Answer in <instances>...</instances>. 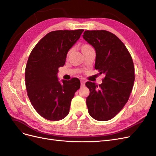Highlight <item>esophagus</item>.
Listing matches in <instances>:
<instances>
[{
    "mask_svg": "<svg viewBox=\"0 0 156 156\" xmlns=\"http://www.w3.org/2000/svg\"><path fill=\"white\" fill-rule=\"evenodd\" d=\"M85 85V81H83V80H81V86L84 87Z\"/></svg>",
    "mask_w": 156,
    "mask_h": 156,
    "instance_id": "obj_1",
    "label": "esophagus"
}]
</instances>
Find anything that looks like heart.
<instances>
[{"label": "heart", "instance_id": "heart-1", "mask_svg": "<svg viewBox=\"0 0 156 156\" xmlns=\"http://www.w3.org/2000/svg\"><path fill=\"white\" fill-rule=\"evenodd\" d=\"M85 46H89V45H84L83 47H85Z\"/></svg>", "mask_w": 156, "mask_h": 156}]
</instances>
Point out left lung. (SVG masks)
I'll return each instance as SVG.
<instances>
[{
	"label": "left lung",
	"mask_w": 156,
	"mask_h": 156,
	"mask_svg": "<svg viewBox=\"0 0 156 156\" xmlns=\"http://www.w3.org/2000/svg\"><path fill=\"white\" fill-rule=\"evenodd\" d=\"M83 38L95 49V69L105 76L98 86L88 81L87 98L88 113L99 121L115 117L129 100L135 81V69L126 47L112 33L104 30H86Z\"/></svg>",
	"instance_id": "obj_1"
}]
</instances>
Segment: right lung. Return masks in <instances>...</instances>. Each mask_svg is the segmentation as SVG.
I'll return each instance as SVG.
<instances>
[{
	"label": "right lung",
	"mask_w": 156,
	"mask_h": 156,
	"mask_svg": "<svg viewBox=\"0 0 156 156\" xmlns=\"http://www.w3.org/2000/svg\"><path fill=\"white\" fill-rule=\"evenodd\" d=\"M83 29L55 30L46 34L32 49L25 68L27 95L33 107L44 119H63L69 111L80 81L58 79V68L65 64L68 51L79 39Z\"/></svg>",
	"instance_id": "right-lung-1"
}]
</instances>
